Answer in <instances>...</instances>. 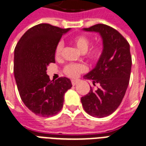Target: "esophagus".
Segmentation results:
<instances>
[{
    "instance_id": "esophagus-1",
    "label": "esophagus",
    "mask_w": 146,
    "mask_h": 146,
    "mask_svg": "<svg viewBox=\"0 0 146 146\" xmlns=\"http://www.w3.org/2000/svg\"><path fill=\"white\" fill-rule=\"evenodd\" d=\"M78 81L77 80H73L71 81V83H72V85L73 86H75L76 83H77Z\"/></svg>"
}]
</instances>
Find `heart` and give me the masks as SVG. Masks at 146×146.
<instances>
[{
    "mask_svg": "<svg viewBox=\"0 0 146 146\" xmlns=\"http://www.w3.org/2000/svg\"><path fill=\"white\" fill-rule=\"evenodd\" d=\"M73 42L76 47L78 49V50L80 51L81 53H86L90 45V40L84 35L76 36L73 38ZM62 48H63V43L59 42L55 48V55L56 57H58L60 55ZM100 54H101V49L100 47H95L90 53V56L92 58H98ZM85 70V66L81 64H69L64 68V73L68 76L76 77L78 74L84 72Z\"/></svg>",
    "mask_w": 146,
    "mask_h": 146,
    "instance_id": "b5f03b06",
    "label": "heart"
}]
</instances>
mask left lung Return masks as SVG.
<instances>
[{
	"instance_id": "1",
	"label": "left lung",
	"mask_w": 146,
	"mask_h": 146,
	"mask_svg": "<svg viewBox=\"0 0 146 146\" xmlns=\"http://www.w3.org/2000/svg\"><path fill=\"white\" fill-rule=\"evenodd\" d=\"M86 32H96L103 40V51L95 67L83 76L86 80L98 83L97 90L81 98L86 112L92 116H108L116 110L125 94L129 82L132 57L127 40L116 30L106 24H96Z\"/></svg>"
}]
</instances>
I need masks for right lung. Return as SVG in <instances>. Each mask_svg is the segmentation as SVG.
Masks as SVG:
<instances>
[{"label": "right lung", "mask_w": 146, "mask_h": 146, "mask_svg": "<svg viewBox=\"0 0 146 146\" xmlns=\"http://www.w3.org/2000/svg\"><path fill=\"white\" fill-rule=\"evenodd\" d=\"M70 30L40 24L29 29L14 49V77L21 100L31 112L42 117L60 112L64 94L72 87L68 78L50 81L46 72L47 66L55 63L56 44Z\"/></svg>", "instance_id": "add662e5"}]
</instances>
